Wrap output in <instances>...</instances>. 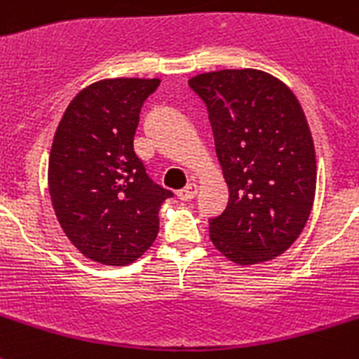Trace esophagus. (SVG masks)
Returning a JSON list of instances; mask_svg holds the SVG:
<instances>
[{
    "label": "esophagus",
    "instance_id": "34e87169",
    "mask_svg": "<svg viewBox=\"0 0 359 359\" xmlns=\"http://www.w3.org/2000/svg\"><path fill=\"white\" fill-rule=\"evenodd\" d=\"M197 191H198L197 182H189L186 188L180 189L179 194H177V197H179L180 201H189V198H194L195 195H197Z\"/></svg>",
    "mask_w": 359,
    "mask_h": 359
}]
</instances>
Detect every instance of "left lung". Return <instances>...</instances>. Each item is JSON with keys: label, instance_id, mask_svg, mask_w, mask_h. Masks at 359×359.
<instances>
[{"label": "left lung", "instance_id": "obj_1", "mask_svg": "<svg viewBox=\"0 0 359 359\" xmlns=\"http://www.w3.org/2000/svg\"><path fill=\"white\" fill-rule=\"evenodd\" d=\"M189 87L210 113L230 198L210 219V239L239 266L285 254L309 221L316 151L299 100L257 69L203 72Z\"/></svg>", "mask_w": 359, "mask_h": 359}]
</instances>
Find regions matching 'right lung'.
Returning <instances> with one entry per match:
<instances>
[{"instance_id": "right-lung-1", "label": "right lung", "mask_w": 359, "mask_h": 359, "mask_svg": "<svg viewBox=\"0 0 359 359\" xmlns=\"http://www.w3.org/2000/svg\"><path fill=\"white\" fill-rule=\"evenodd\" d=\"M158 78H105L67 105L49 156V194L65 236L87 259L126 266L158 233L170 189L155 184L135 153L144 100Z\"/></svg>"}]
</instances>
